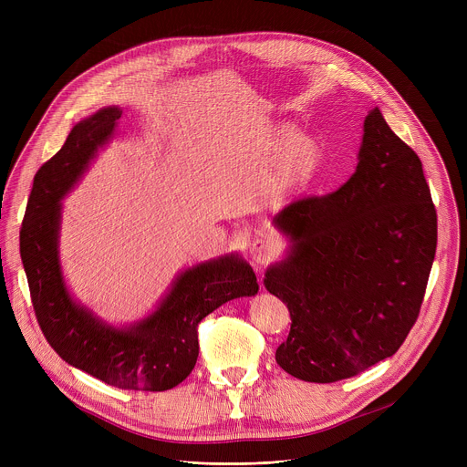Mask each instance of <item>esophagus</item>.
I'll return each instance as SVG.
<instances>
[{"label":"esophagus","mask_w":467,"mask_h":467,"mask_svg":"<svg viewBox=\"0 0 467 467\" xmlns=\"http://www.w3.org/2000/svg\"><path fill=\"white\" fill-rule=\"evenodd\" d=\"M249 253H251V258L256 264H268L277 256V247L270 240L256 238V240H253V244L249 247Z\"/></svg>","instance_id":"esophagus-1"}]
</instances>
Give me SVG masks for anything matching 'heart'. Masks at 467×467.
<instances>
[{"label": "heart", "mask_w": 467, "mask_h": 467, "mask_svg": "<svg viewBox=\"0 0 467 467\" xmlns=\"http://www.w3.org/2000/svg\"><path fill=\"white\" fill-rule=\"evenodd\" d=\"M265 153L279 155V177L285 188L303 184L319 166L321 148L310 139L297 135L288 123H272L258 139Z\"/></svg>", "instance_id": "heart-1"}]
</instances>
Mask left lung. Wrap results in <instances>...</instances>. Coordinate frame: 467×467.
Returning <instances> with one entry per match:
<instances>
[{
    "mask_svg": "<svg viewBox=\"0 0 467 467\" xmlns=\"http://www.w3.org/2000/svg\"><path fill=\"white\" fill-rule=\"evenodd\" d=\"M275 225L294 240L264 279L292 319L275 351L286 373L337 382L403 346L425 297L438 220L420 157L379 109L364 119L351 179L296 199Z\"/></svg>",
    "mask_w": 467,
    "mask_h": 467,
    "instance_id": "1",
    "label": "left lung"
}]
</instances>
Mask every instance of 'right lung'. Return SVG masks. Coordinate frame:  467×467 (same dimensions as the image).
Listing matches in <instances>:
<instances>
[{"mask_svg": "<svg viewBox=\"0 0 467 467\" xmlns=\"http://www.w3.org/2000/svg\"><path fill=\"white\" fill-rule=\"evenodd\" d=\"M119 118V109H101L78 123L40 166L20 229V254L36 321L62 360L121 389L164 391L192 373L202 319L234 297L254 296L258 285L251 265L238 256L199 264L175 281L150 317L129 330L105 327L72 301L57 254L58 202L110 139Z\"/></svg>", "mask_w": 467, "mask_h": 467, "instance_id": "obj_1", "label": "right lung"}]
</instances>
